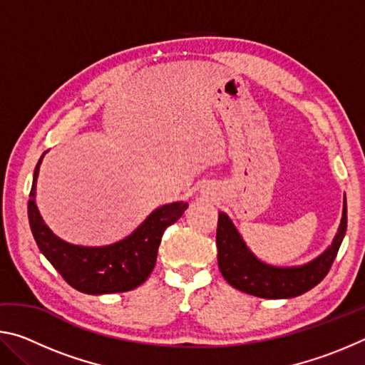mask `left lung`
Here are the masks:
<instances>
[{
    "label": "left lung",
    "mask_w": 365,
    "mask_h": 365,
    "mask_svg": "<svg viewBox=\"0 0 365 365\" xmlns=\"http://www.w3.org/2000/svg\"><path fill=\"white\" fill-rule=\"evenodd\" d=\"M346 227H348V214H346L344 196L341 222L329 248L302 265L277 267L257 259L255 252L246 246L232 219L225 212H219L217 237H215L219 269L224 279L243 293L265 299L294 298L319 285L329 274L341 246Z\"/></svg>",
    "instance_id": "obj_1"
}]
</instances>
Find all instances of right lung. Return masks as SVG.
Returning <instances> with one entry per match:
<instances>
[{
  "instance_id": "right-lung-1",
  "label": "right lung",
  "mask_w": 365,
  "mask_h": 365,
  "mask_svg": "<svg viewBox=\"0 0 365 365\" xmlns=\"http://www.w3.org/2000/svg\"><path fill=\"white\" fill-rule=\"evenodd\" d=\"M34 170L29 197V222L34 238L53 267L72 288L86 294L123 293L140 287L156 265L158 248L165 228L182 217L188 202L164 205L148 215L128 237L106 246H82L64 242L51 232L35 202L36 178L41 160Z\"/></svg>"
}]
</instances>
